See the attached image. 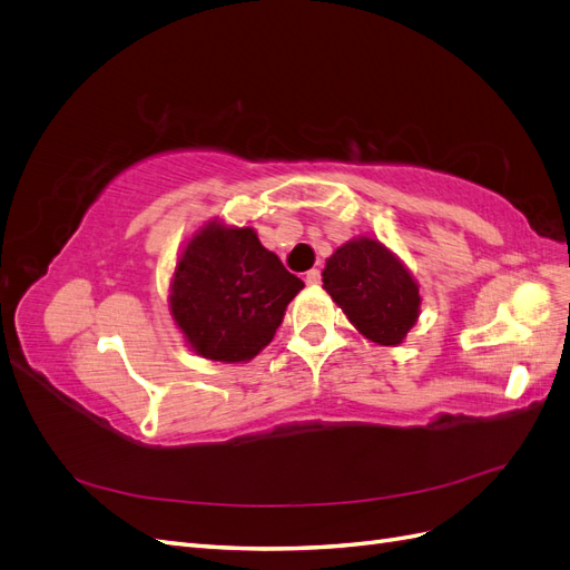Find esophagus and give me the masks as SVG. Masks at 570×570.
<instances>
[{
	"mask_svg": "<svg viewBox=\"0 0 570 570\" xmlns=\"http://www.w3.org/2000/svg\"><path fill=\"white\" fill-rule=\"evenodd\" d=\"M304 283L306 285H321V271H316V268H312V271H306V275H304Z\"/></svg>",
	"mask_w": 570,
	"mask_h": 570,
	"instance_id": "obj_1",
	"label": "esophagus"
}]
</instances>
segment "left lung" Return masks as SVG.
<instances>
[{"label":"left lung","instance_id":"1","mask_svg":"<svg viewBox=\"0 0 570 570\" xmlns=\"http://www.w3.org/2000/svg\"><path fill=\"white\" fill-rule=\"evenodd\" d=\"M323 289L371 342L396 347L419 321L421 295L409 268L383 243L354 237L323 268Z\"/></svg>","mask_w":570,"mask_h":570}]
</instances>
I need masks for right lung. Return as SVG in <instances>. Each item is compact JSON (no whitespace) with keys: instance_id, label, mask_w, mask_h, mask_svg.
<instances>
[{"instance_id":"1","label":"right lung","mask_w":570,"mask_h":570,"mask_svg":"<svg viewBox=\"0 0 570 570\" xmlns=\"http://www.w3.org/2000/svg\"><path fill=\"white\" fill-rule=\"evenodd\" d=\"M302 287L254 228L209 220L178 258L168 306L193 352L239 364L273 340Z\"/></svg>"}]
</instances>
